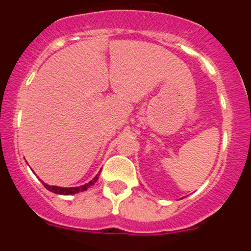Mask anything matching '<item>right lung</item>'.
I'll return each mask as SVG.
<instances>
[{"mask_svg":"<svg viewBox=\"0 0 251 251\" xmlns=\"http://www.w3.org/2000/svg\"><path fill=\"white\" fill-rule=\"evenodd\" d=\"M98 176H100V174L97 175V176L95 177L93 179H91L88 183H85L83 186H80V187H70V188H63V187H58V186H50V184L45 183V182H42L44 183V186L46 187L48 191L53 192V193L55 194H63V196H70V194H75V193H78V192H83L86 191L87 188H90L91 186H93V184L97 182L98 179Z\"/></svg>","mask_w":251,"mask_h":251,"instance_id":"obj_1","label":"right lung"}]
</instances>
